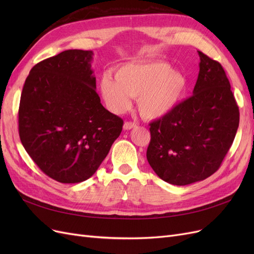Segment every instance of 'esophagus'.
Segmentation results:
<instances>
[{"instance_id":"1","label":"esophagus","mask_w":254,"mask_h":254,"mask_svg":"<svg viewBox=\"0 0 254 254\" xmlns=\"http://www.w3.org/2000/svg\"><path fill=\"white\" fill-rule=\"evenodd\" d=\"M134 127H136V123H134V122H125V124H124V129L125 130H130V129H132Z\"/></svg>"}]
</instances>
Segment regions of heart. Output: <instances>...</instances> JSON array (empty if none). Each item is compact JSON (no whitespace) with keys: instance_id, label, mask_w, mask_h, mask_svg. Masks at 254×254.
<instances>
[{"instance_id":"heart-1","label":"heart","mask_w":254,"mask_h":254,"mask_svg":"<svg viewBox=\"0 0 254 254\" xmlns=\"http://www.w3.org/2000/svg\"><path fill=\"white\" fill-rule=\"evenodd\" d=\"M101 93L108 108L122 113L131 107V97L144 118L158 120L170 114L187 94L188 80L180 72L173 71L162 61L127 64L115 73V78L106 74Z\"/></svg>"}]
</instances>
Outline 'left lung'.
<instances>
[{
	"mask_svg": "<svg viewBox=\"0 0 254 254\" xmlns=\"http://www.w3.org/2000/svg\"><path fill=\"white\" fill-rule=\"evenodd\" d=\"M193 95L149 126L146 157L174 186L204 180L221 165L234 141L240 110L224 67L202 52Z\"/></svg>",
	"mask_w": 254,
	"mask_h": 254,
	"instance_id": "left-lung-1",
	"label": "left lung"
}]
</instances>
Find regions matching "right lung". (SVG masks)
<instances>
[{"label":"right lung","instance_id":"1","mask_svg":"<svg viewBox=\"0 0 254 254\" xmlns=\"http://www.w3.org/2000/svg\"><path fill=\"white\" fill-rule=\"evenodd\" d=\"M92 51L67 50L29 72L19 107L22 145L40 170L61 183L89 179L124 122L101 104Z\"/></svg>","mask_w":254,"mask_h":254}]
</instances>
